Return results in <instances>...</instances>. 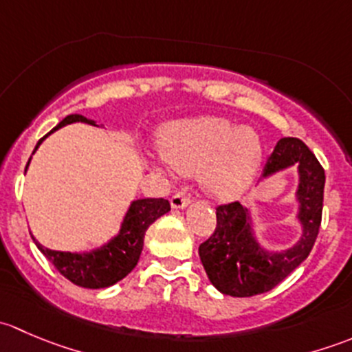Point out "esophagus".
<instances>
[{
	"instance_id": "esophagus-1",
	"label": "esophagus",
	"mask_w": 352,
	"mask_h": 352,
	"mask_svg": "<svg viewBox=\"0 0 352 352\" xmlns=\"http://www.w3.org/2000/svg\"><path fill=\"white\" fill-rule=\"evenodd\" d=\"M170 204H172L173 209H184L190 204V197L186 192H177L170 201Z\"/></svg>"
}]
</instances>
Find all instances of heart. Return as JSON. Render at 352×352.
<instances>
[{
	"mask_svg": "<svg viewBox=\"0 0 352 352\" xmlns=\"http://www.w3.org/2000/svg\"><path fill=\"white\" fill-rule=\"evenodd\" d=\"M158 148L170 168L182 175L199 173L206 194L219 201L243 196L257 179L264 160V143L254 127L236 126L226 117L199 116L165 124ZM151 168L165 173L162 162Z\"/></svg>",
	"mask_w": 352,
	"mask_h": 352,
	"instance_id": "obj_1",
	"label": "heart"
}]
</instances>
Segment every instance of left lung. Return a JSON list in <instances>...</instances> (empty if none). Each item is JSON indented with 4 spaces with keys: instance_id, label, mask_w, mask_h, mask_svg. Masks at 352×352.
<instances>
[{
    "instance_id": "obj_1",
    "label": "left lung",
    "mask_w": 352,
    "mask_h": 352,
    "mask_svg": "<svg viewBox=\"0 0 352 352\" xmlns=\"http://www.w3.org/2000/svg\"><path fill=\"white\" fill-rule=\"evenodd\" d=\"M296 166L294 190L300 236L285 250L262 247L255 235L252 209L240 202L216 208V230L199 247L204 271L211 285L223 294L248 298L262 294L286 279L314 248L324 208L325 172L303 141L283 138L267 158L261 180Z\"/></svg>"
}]
</instances>
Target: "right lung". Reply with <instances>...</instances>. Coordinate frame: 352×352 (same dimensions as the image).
<instances>
[{"label":"right lung","instance_id":"1","mask_svg":"<svg viewBox=\"0 0 352 352\" xmlns=\"http://www.w3.org/2000/svg\"><path fill=\"white\" fill-rule=\"evenodd\" d=\"M73 122H85L90 124V126L102 127V124H97V120L87 119L80 113L67 116L51 133H47L42 140H38L32 155L38 150V146H41L45 138ZM30 160L25 166V172L30 165ZM168 211L170 202L165 201V199H136L127 208L117 235H113L102 247L91 248V250H51V248L38 243L34 235H32V239H34L38 250L45 255V258L73 285L88 287V289H100V287H109L119 283L120 279L126 278L136 267L141 252H143L144 233L150 228L151 223H155L160 216L166 214Z\"/></svg>","mask_w":352,"mask_h":352}]
</instances>
